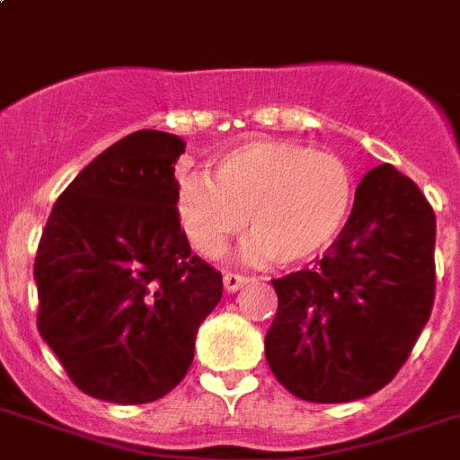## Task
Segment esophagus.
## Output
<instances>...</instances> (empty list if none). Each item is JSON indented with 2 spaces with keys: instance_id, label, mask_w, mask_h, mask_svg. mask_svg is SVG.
I'll use <instances>...</instances> for the list:
<instances>
[{
  "instance_id": "obj_1",
  "label": "esophagus",
  "mask_w": 460,
  "mask_h": 460,
  "mask_svg": "<svg viewBox=\"0 0 460 460\" xmlns=\"http://www.w3.org/2000/svg\"><path fill=\"white\" fill-rule=\"evenodd\" d=\"M244 284H246L244 275H237V272H226V275H223V287H226L227 294H234V291L242 289Z\"/></svg>"
}]
</instances>
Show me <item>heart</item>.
<instances>
[{
    "label": "heart",
    "instance_id": "heart-1",
    "mask_svg": "<svg viewBox=\"0 0 460 460\" xmlns=\"http://www.w3.org/2000/svg\"><path fill=\"white\" fill-rule=\"evenodd\" d=\"M207 176L178 185V218L197 252L214 258L246 227L249 253L296 263L341 233L352 207V176L336 155L279 140L227 150Z\"/></svg>",
    "mask_w": 460,
    "mask_h": 460
}]
</instances>
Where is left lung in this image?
<instances>
[{
	"instance_id": "obj_1",
	"label": "left lung",
	"mask_w": 460,
	"mask_h": 460,
	"mask_svg": "<svg viewBox=\"0 0 460 460\" xmlns=\"http://www.w3.org/2000/svg\"><path fill=\"white\" fill-rule=\"evenodd\" d=\"M265 359L291 394L369 397L407 362L435 301V214L390 164L362 178L350 218L310 270L272 279Z\"/></svg>"
}]
</instances>
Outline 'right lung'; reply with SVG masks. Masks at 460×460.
<instances>
[{"instance_id":"right-lung-1","label":"right lung","mask_w":460,"mask_h":460,"mask_svg":"<svg viewBox=\"0 0 460 460\" xmlns=\"http://www.w3.org/2000/svg\"><path fill=\"white\" fill-rule=\"evenodd\" d=\"M185 140H117L53 204L34 258L37 326L82 393L115 404L164 397L188 374L197 329L223 296L192 253L173 178Z\"/></svg>"}]
</instances>
